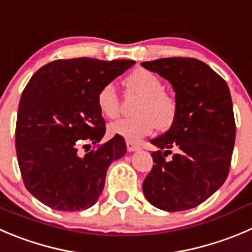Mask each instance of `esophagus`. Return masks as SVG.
I'll list each match as a JSON object with an SVG mask.
<instances>
[{
	"instance_id": "1",
	"label": "esophagus",
	"mask_w": 252,
	"mask_h": 252,
	"mask_svg": "<svg viewBox=\"0 0 252 252\" xmlns=\"http://www.w3.org/2000/svg\"><path fill=\"white\" fill-rule=\"evenodd\" d=\"M126 147H127L128 152H133V151L140 150V146L135 145V143L130 142V141H126Z\"/></svg>"
}]
</instances>
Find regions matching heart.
Wrapping results in <instances>:
<instances>
[{"mask_svg": "<svg viewBox=\"0 0 252 252\" xmlns=\"http://www.w3.org/2000/svg\"><path fill=\"white\" fill-rule=\"evenodd\" d=\"M131 92L141 95L136 105L137 115L112 122L109 132L130 142H138L150 135L157 126L160 130L168 128L177 116V100L173 94L164 90L163 80L147 69H137L126 79ZM96 104L104 116L115 119L119 115V95L112 83L100 88Z\"/></svg>", "mask_w": 252, "mask_h": 252, "instance_id": "b5f03b06", "label": "heart"}]
</instances>
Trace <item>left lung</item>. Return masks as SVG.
<instances>
[{"mask_svg":"<svg viewBox=\"0 0 252 252\" xmlns=\"http://www.w3.org/2000/svg\"><path fill=\"white\" fill-rule=\"evenodd\" d=\"M141 65L169 81L178 109L167 132L151 140L152 171L142 190L146 199L166 212L198 207L226 181L236 126L226 81L194 58H162ZM171 148L179 150L168 161Z\"/></svg>","mask_w":252,"mask_h":252,"instance_id":"8db88e82","label":"left lung"}]
</instances>
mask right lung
<instances>
[{
	"instance_id": "obj_1",
	"label": "right lung",
	"mask_w": 252,
	"mask_h": 252,
	"mask_svg": "<svg viewBox=\"0 0 252 252\" xmlns=\"http://www.w3.org/2000/svg\"><path fill=\"white\" fill-rule=\"evenodd\" d=\"M133 64L59 59L38 69L28 81L18 105L16 152L26 188L43 204L76 212L97 202L107 168L126 153V143L114 136L84 156L78 146L84 140L96 144L104 137L97 92Z\"/></svg>"
}]
</instances>
